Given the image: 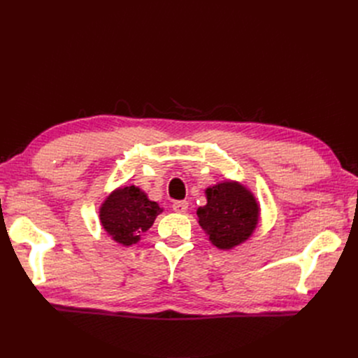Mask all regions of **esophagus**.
Masks as SVG:
<instances>
[{"label": "esophagus", "instance_id": "obj_1", "mask_svg": "<svg viewBox=\"0 0 358 358\" xmlns=\"http://www.w3.org/2000/svg\"><path fill=\"white\" fill-rule=\"evenodd\" d=\"M187 209H189V203L185 200H178L173 203V210L177 213H184Z\"/></svg>", "mask_w": 358, "mask_h": 358}]
</instances>
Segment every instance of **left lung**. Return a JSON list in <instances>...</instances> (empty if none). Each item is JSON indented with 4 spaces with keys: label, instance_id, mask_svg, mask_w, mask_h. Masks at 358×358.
<instances>
[{
    "label": "left lung",
    "instance_id": "left-lung-1",
    "mask_svg": "<svg viewBox=\"0 0 358 358\" xmlns=\"http://www.w3.org/2000/svg\"><path fill=\"white\" fill-rule=\"evenodd\" d=\"M206 197L208 204L199 208L197 216L215 247L231 250L252 235L259 208L245 187L234 181L219 182L206 190Z\"/></svg>",
    "mask_w": 358,
    "mask_h": 358
}]
</instances>
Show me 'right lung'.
Instances as JSON below:
<instances>
[{
	"instance_id": "1",
	"label": "right lung",
	"mask_w": 358,
	"mask_h": 358,
	"mask_svg": "<svg viewBox=\"0 0 358 358\" xmlns=\"http://www.w3.org/2000/svg\"><path fill=\"white\" fill-rule=\"evenodd\" d=\"M162 212L158 203L150 201L135 185L113 192L100 209V222L106 232L122 245H131L141 239Z\"/></svg>"
}]
</instances>
